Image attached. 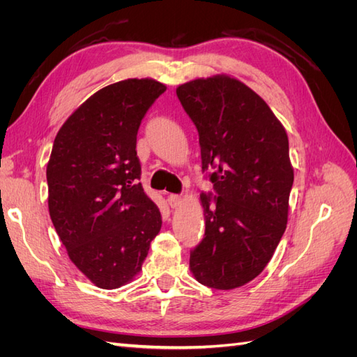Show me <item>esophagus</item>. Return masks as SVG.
I'll use <instances>...</instances> for the list:
<instances>
[{
	"label": "esophagus",
	"instance_id": "esophagus-1",
	"mask_svg": "<svg viewBox=\"0 0 357 357\" xmlns=\"http://www.w3.org/2000/svg\"><path fill=\"white\" fill-rule=\"evenodd\" d=\"M183 198L180 195H169L168 197V204L171 205V208H178L181 205Z\"/></svg>",
	"mask_w": 357,
	"mask_h": 357
}]
</instances>
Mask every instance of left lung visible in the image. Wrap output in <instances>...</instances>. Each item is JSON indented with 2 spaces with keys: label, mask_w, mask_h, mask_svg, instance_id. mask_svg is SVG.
<instances>
[{
  "label": "left lung",
  "mask_w": 357,
  "mask_h": 357,
  "mask_svg": "<svg viewBox=\"0 0 357 357\" xmlns=\"http://www.w3.org/2000/svg\"><path fill=\"white\" fill-rule=\"evenodd\" d=\"M177 96L199 134L202 171L215 195H201L205 234L190 252L204 286L231 290L271 261L287 225L294 167L286 129L243 82L218 74L180 84Z\"/></svg>",
  "instance_id": "8db88e82"
}]
</instances>
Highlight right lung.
Here are the masks:
<instances>
[{"instance_id": "add662e5", "label": "right lung", "mask_w": 357, "mask_h": 357, "mask_svg": "<svg viewBox=\"0 0 357 357\" xmlns=\"http://www.w3.org/2000/svg\"><path fill=\"white\" fill-rule=\"evenodd\" d=\"M167 91L128 79L89 96L59 129L47 164L49 213L71 262L101 289L142 271L162 219L138 183L137 132Z\"/></svg>"}]
</instances>
